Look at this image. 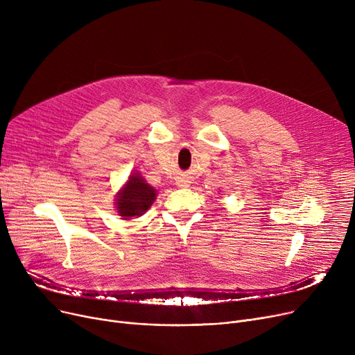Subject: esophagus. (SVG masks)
Wrapping results in <instances>:
<instances>
[{
    "label": "esophagus",
    "instance_id": "obj_1",
    "mask_svg": "<svg viewBox=\"0 0 355 355\" xmlns=\"http://www.w3.org/2000/svg\"><path fill=\"white\" fill-rule=\"evenodd\" d=\"M190 180L189 178H177V185H178V187H189V185H190Z\"/></svg>",
    "mask_w": 355,
    "mask_h": 355
}]
</instances>
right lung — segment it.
I'll return each instance as SVG.
<instances>
[{"instance_id": "right-lung-1", "label": "right lung", "mask_w": 355, "mask_h": 355, "mask_svg": "<svg viewBox=\"0 0 355 355\" xmlns=\"http://www.w3.org/2000/svg\"><path fill=\"white\" fill-rule=\"evenodd\" d=\"M155 197L157 190L151 187L139 173H134L129 175L126 184L116 194V210L125 220L139 217L153 206Z\"/></svg>"}]
</instances>
